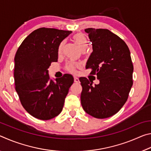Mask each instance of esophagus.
Returning a JSON list of instances; mask_svg holds the SVG:
<instances>
[{
	"instance_id": "34e87169",
	"label": "esophagus",
	"mask_w": 151,
	"mask_h": 151,
	"mask_svg": "<svg viewBox=\"0 0 151 151\" xmlns=\"http://www.w3.org/2000/svg\"><path fill=\"white\" fill-rule=\"evenodd\" d=\"M74 81H75V83H80V81H79V79L77 77H75V78H74Z\"/></svg>"
}]
</instances>
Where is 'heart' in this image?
<instances>
[{
  "instance_id": "1",
  "label": "heart",
  "mask_w": 151,
  "mask_h": 151,
  "mask_svg": "<svg viewBox=\"0 0 151 151\" xmlns=\"http://www.w3.org/2000/svg\"><path fill=\"white\" fill-rule=\"evenodd\" d=\"M74 39H75L76 44L78 45L82 50H85L86 48H88L89 45V41L87 39L86 36L83 34V33H78L76 34L75 37H74ZM64 46H65V42H63L59 47V49H58V52L59 54L62 53ZM80 67V65L77 63L74 62H69L66 65L65 68L66 70L70 72L71 73H76V69Z\"/></svg>"
}]
</instances>
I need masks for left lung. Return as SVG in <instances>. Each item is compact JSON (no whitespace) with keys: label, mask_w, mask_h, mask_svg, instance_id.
Masks as SVG:
<instances>
[{"label":"left lung","mask_w":151,"mask_h":151,"mask_svg":"<svg viewBox=\"0 0 151 151\" xmlns=\"http://www.w3.org/2000/svg\"><path fill=\"white\" fill-rule=\"evenodd\" d=\"M93 45V52L86 68L96 75L99 84L80 78L83 87L82 106L96 119H105L118 112L128 99L133 84L132 65L129 48L123 40L108 29L85 30Z\"/></svg>","instance_id":"8db88e82"}]
</instances>
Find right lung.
<instances>
[{"label":"right lung","mask_w":151,"mask_h":151,"mask_svg":"<svg viewBox=\"0 0 151 151\" xmlns=\"http://www.w3.org/2000/svg\"><path fill=\"white\" fill-rule=\"evenodd\" d=\"M72 33L50 28H40L28 36L14 57L15 89L24 109L43 121L55 118L62 111L74 78L64 75L50 79L48 68L57 62L61 42Z\"/></svg>","instance_id":"1"}]
</instances>
